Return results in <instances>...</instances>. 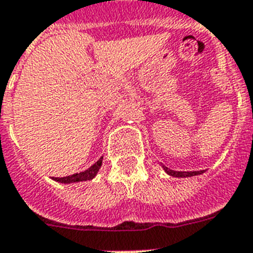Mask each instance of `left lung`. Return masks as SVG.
<instances>
[{"label":"left lung","mask_w":253,"mask_h":253,"mask_svg":"<svg viewBox=\"0 0 253 253\" xmlns=\"http://www.w3.org/2000/svg\"><path fill=\"white\" fill-rule=\"evenodd\" d=\"M164 170L166 171V174H169L171 176H175V178H187V176H194V175H200V174L204 173V170H200V171H175V170H171L169 168L162 165Z\"/></svg>","instance_id":"obj_1"}]
</instances>
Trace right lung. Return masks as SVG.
Returning a JSON list of instances; mask_svg holds the SVG:
<instances>
[{"label":"right lung","mask_w":253,"mask_h":253,"mask_svg":"<svg viewBox=\"0 0 253 253\" xmlns=\"http://www.w3.org/2000/svg\"><path fill=\"white\" fill-rule=\"evenodd\" d=\"M101 165H102V157H100V160H98L97 162H94L89 169L84 170V171H82V173L73 174V175H69V176H63V178H53V180L59 182V183H65V184L77 183V182H84V180H91L96 176V174H97V171L100 170Z\"/></svg>","instance_id":"add662e5"}]
</instances>
